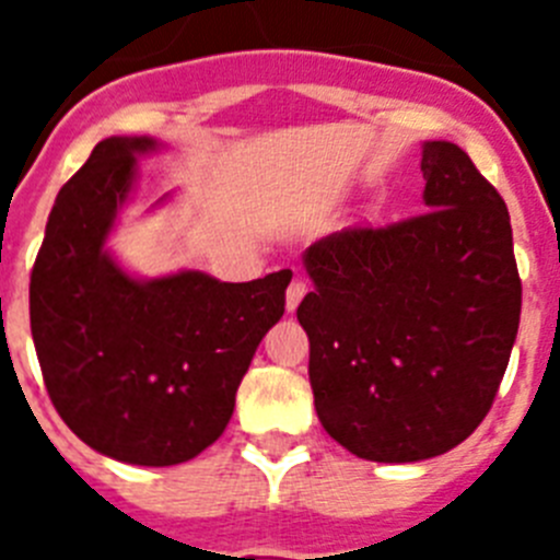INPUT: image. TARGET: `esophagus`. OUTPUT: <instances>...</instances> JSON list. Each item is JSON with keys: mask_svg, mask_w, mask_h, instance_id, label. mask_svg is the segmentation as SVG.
Segmentation results:
<instances>
[{"mask_svg": "<svg viewBox=\"0 0 560 560\" xmlns=\"http://www.w3.org/2000/svg\"><path fill=\"white\" fill-rule=\"evenodd\" d=\"M305 291H308V280L305 277H294L289 283V291H285V308L294 311L300 305V300L305 296Z\"/></svg>", "mask_w": 560, "mask_h": 560, "instance_id": "esophagus-1", "label": "esophagus"}]
</instances>
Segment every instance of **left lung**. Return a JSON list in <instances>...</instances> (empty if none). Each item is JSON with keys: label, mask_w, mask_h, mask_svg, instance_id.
<instances>
[{"label": "left lung", "mask_w": 560, "mask_h": 560, "mask_svg": "<svg viewBox=\"0 0 560 560\" xmlns=\"http://www.w3.org/2000/svg\"><path fill=\"white\" fill-rule=\"evenodd\" d=\"M429 210L305 252L296 319L325 432L373 463L459 446L491 412L522 314L511 215L454 142H427Z\"/></svg>", "instance_id": "1"}]
</instances>
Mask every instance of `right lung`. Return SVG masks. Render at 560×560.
I'll return each instance as SVG.
<instances>
[{
    "mask_svg": "<svg viewBox=\"0 0 560 560\" xmlns=\"http://www.w3.org/2000/svg\"><path fill=\"white\" fill-rule=\"evenodd\" d=\"M151 140L97 142L61 187L30 271V328L44 387L95 452L187 463L221 438L237 384L283 316L291 271L219 283L201 271L131 280L103 252Z\"/></svg>",
    "mask_w": 560,
    "mask_h": 560,
    "instance_id": "right-lung-1",
    "label": "right lung"
}]
</instances>
